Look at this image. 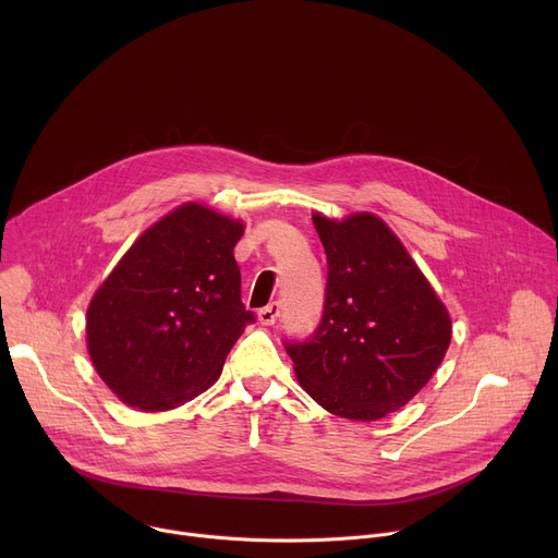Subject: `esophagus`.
Masks as SVG:
<instances>
[{"mask_svg": "<svg viewBox=\"0 0 558 558\" xmlns=\"http://www.w3.org/2000/svg\"><path fill=\"white\" fill-rule=\"evenodd\" d=\"M278 315H280V304L271 302V304H267L265 308L258 311V323L265 325V327H271V325H276Z\"/></svg>", "mask_w": 558, "mask_h": 558, "instance_id": "obj_1", "label": "esophagus"}]
</instances>
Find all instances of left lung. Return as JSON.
Returning <instances> with one entry per match:
<instances>
[{"label": "left lung", "instance_id": "8db88e82", "mask_svg": "<svg viewBox=\"0 0 558 558\" xmlns=\"http://www.w3.org/2000/svg\"><path fill=\"white\" fill-rule=\"evenodd\" d=\"M313 225L329 263L325 315L315 336L287 353L325 411L377 422L435 375L452 338L450 313L379 216L315 211Z\"/></svg>", "mask_w": 558, "mask_h": 558}]
</instances>
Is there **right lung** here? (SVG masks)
Returning <instances> with one entry per match:
<instances>
[{"label": "right lung", "instance_id": "1", "mask_svg": "<svg viewBox=\"0 0 558 558\" xmlns=\"http://www.w3.org/2000/svg\"><path fill=\"white\" fill-rule=\"evenodd\" d=\"M243 233L241 218L183 203L147 227L99 284L86 344L123 404L172 411L220 377L227 353L254 323L233 258Z\"/></svg>", "mask_w": 558, "mask_h": 558}]
</instances>
